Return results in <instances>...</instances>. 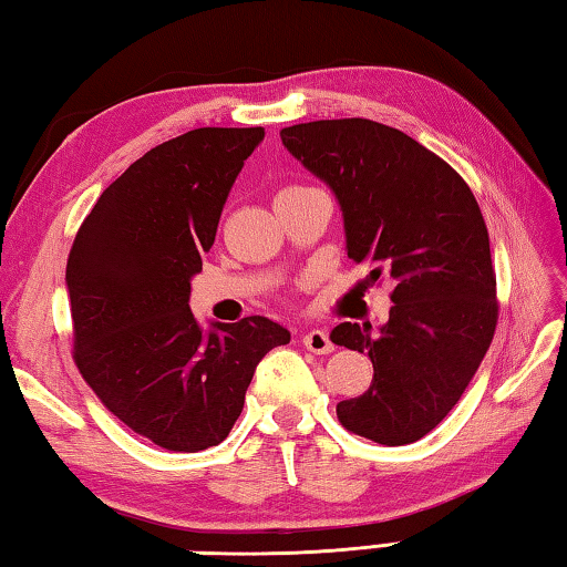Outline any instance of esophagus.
Listing matches in <instances>:
<instances>
[{
  "instance_id": "obj_1",
  "label": "esophagus",
  "mask_w": 567,
  "mask_h": 567,
  "mask_svg": "<svg viewBox=\"0 0 567 567\" xmlns=\"http://www.w3.org/2000/svg\"><path fill=\"white\" fill-rule=\"evenodd\" d=\"M302 344L315 354H329L334 349L332 339H329V334H327V329H319V327L310 329V332L302 337Z\"/></svg>"
}]
</instances>
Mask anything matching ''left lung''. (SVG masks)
<instances>
[{"label":"left lung","instance_id":"left-lung-1","mask_svg":"<svg viewBox=\"0 0 567 567\" xmlns=\"http://www.w3.org/2000/svg\"><path fill=\"white\" fill-rule=\"evenodd\" d=\"M282 146L334 193L347 255L394 277L386 324L342 322L332 342L369 354L374 379L337 404L342 426L384 446L436 429L496 332V272L471 188L436 153L369 118L282 128Z\"/></svg>","mask_w":567,"mask_h":567}]
</instances>
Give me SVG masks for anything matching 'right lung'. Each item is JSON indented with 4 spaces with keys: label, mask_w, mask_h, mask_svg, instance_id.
I'll list each match as a JSON object with an SVG mask.
<instances>
[{
    "label": "right lung",
    "mask_w": 567,
    "mask_h": 567,
    "mask_svg": "<svg viewBox=\"0 0 567 567\" xmlns=\"http://www.w3.org/2000/svg\"><path fill=\"white\" fill-rule=\"evenodd\" d=\"M265 128H195L131 163L101 193L69 252L74 359L136 434L195 454L238 421L260 359L290 342L267 317L238 324L190 312V280Z\"/></svg>",
    "instance_id": "1"
}]
</instances>
